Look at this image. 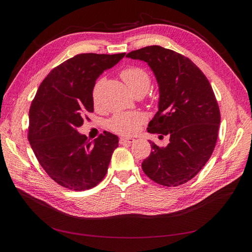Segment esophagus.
I'll list each match as a JSON object with an SVG mask.
<instances>
[{
    "label": "esophagus",
    "instance_id": "34e87169",
    "mask_svg": "<svg viewBox=\"0 0 252 252\" xmlns=\"http://www.w3.org/2000/svg\"><path fill=\"white\" fill-rule=\"evenodd\" d=\"M134 141L135 140L132 138H125V136L120 138V144H132Z\"/></svg>",
    "mask_w": 252,
    "mask_h": 252
}]
</instances>
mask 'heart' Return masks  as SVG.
I'll return each instance as SVG.
<instances>
[{"label":"heart","mask_w":252,"mask_h":252,"mask_svg":"<svg viewBox=\"0 0 252 252\" xmlns=\"http://www.w3.org/2000/svg\"><path fill=\"white\" fill-rule=\"evenodd\" d=\"M121 78L126 83L128 88L134 94H146L149 87L151 79L149 73L141 67L131 66L127 67L121 71ZM103 84V79H98L93 89V98L94 104L97 102L98 91ZM146 117L140 111L119 112L108 121V127L112 131L120 134H132L139 130L140 126L145 123Z\"/></svg>","instance_id":"obj_1"}]
</instances>
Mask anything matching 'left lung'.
I'll list each match as a JSON object with an SVG mask.
<instances>
[{
	"instance_id": "1",
	"label": "left lung",
	"mask_w": 252,
	"mask_h": 252,
	"mask_svg": "<svg viewBox=\"0 0 252 252\" xmlns=\"http://www.w3.org/2000/svg\"><path fill=\"white\" fill-rule=\"evenodd\" d=\"M127 58L146 62L159 91L158 110L150 122V133L167 135L169 143L154 142L142 163L149 179L159 185L185 184L210 158L218 140L220 108L209 81L191 60L158 45L133 50Z\"/></svg>"
}]
</instances>
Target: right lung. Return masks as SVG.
<instances>
[{
  "label": "right lung",
  "instance_id": "obj_1",
  "mask_svg": "<svg viewBox=\"0 0 252 252\" xmlns=\"http://www.w3.org/2000/svg\"><path fill=\"white\" fill-rule=\"evenodd\" d=\"M125 57L81 53L68 59L41 83L29 109L28 141L37 161L59 185L75 191L96 186L119 145L104 131L94 142L78 132L94 112L93 89L104 70Z\"/></svg>",
  "mask_w": 252,
  "mask_h": 252
}]
</instances>
